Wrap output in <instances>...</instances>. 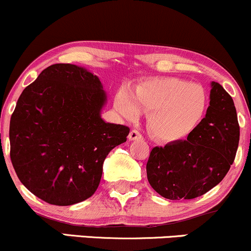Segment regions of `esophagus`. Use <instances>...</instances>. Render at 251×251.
<instances>
[{
    "label": "esophagus",
    "mask_w": 251,
    "mask_h": 251,
    "mask_svg": "<svg viewBox=\"0 0 251 251\" xmlns=\"http://www.w3.org/2000/svg\"><path fill=\"white\" fill-rule=\"evenodd\" d=\"M128 139L129 140H138V139H143V135L137 131V129H132L128 134Z\"/></svg>",
    "instance_id": "34e87169"
}]
</instances>
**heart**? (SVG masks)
<instances>
[{
	"instance_id": "1",
	"label": "heart",
	"mask_w": 251,
	"mask_h": 251,
	"mask_svg": "<svg viewBox=\"0 0 251 251\" xmlns=\"http://www.w3.org/2000/svg\"><path fill=\"white\" fill-rule=\"evenodd\" d=\"M208 97L198 83L177 77H160L137 85L133 94L120 89L114 107L126 119H135L142 108L149 112V128L163 142H178L195 131L206 111Z\"/></svg>"
}]
</instances>
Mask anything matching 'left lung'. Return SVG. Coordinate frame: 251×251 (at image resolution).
Returning a JSON list of instances; mask_svg holds the SVG:
<instances>
[{
  "label": "left lung",
  "instance_id": "1",
  "mask_svg": "<svg viewBox=\"0 0 251 251\" xmlns=\"http://www.w3.org/2000/svg\"><path fill=\"white\" fill-rule=\"evenodd\" d=\"M238 142L234 100L220 83L212 81L205 117L188 139L152 149L146 164L150 185L168 200L200 197L226 177Z\"/></svg>",
  "mask_w": 251,
  "mask_h": 251
}]
</instances>
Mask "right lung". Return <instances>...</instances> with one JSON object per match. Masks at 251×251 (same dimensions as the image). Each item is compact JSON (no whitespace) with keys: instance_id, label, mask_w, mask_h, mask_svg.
<instances>
[{"instance_id":"1","label":"right lung","mask_w":251,"mask_h":251,"mask_svg":"<svg viewBox=\"0 0 251 251\" xmlns=\"http://www.w3.org/2000/svg\"><path fill=\"white\" fill-rule=\"evenodd\" d=\"M106 101L99 77L71 63L50 66L24 89L10 118V159L31 194L65 206L96 192L103 160L129 133L102 119Z\"/></svg>"}]
</instances>
